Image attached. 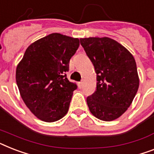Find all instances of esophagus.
Listing matches in <instances>:
<instances>
[{"label": "esophagus", "instance_id": "esophagus-1", "mask_svg": "<svg viewBox=\"0 0 154 154\" xmlns=\"http://www.w3.org/2000/svg\"><path fill=\"white\" fill-rule=\"evenodd\" d=\"M78 85H79V88H81V87H82V85H83V81H80L79 83H78Z\"/></svg>", "mask_w": 154, "mask_h": 154}]
</instances>
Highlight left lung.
Returning <instances> with one entry per match:
<instances>
[{
    "label": "left lung",
    "mask_w": 154,
    "mask_h": 154,
    "mask_svg": "<svg viewBox=\"0 0 154 154\" xmlns=\"http://www.w3.org/2000/svg\"><path fill=\"white\" fill-rule=\"evenodd\" d=\"M80 42L97 73V90L87 97L90 112L100 120L116 119L138 92L135 60L123 46L107 37L80 38Z\"/></svg>",
    "instance_id": "obj_1"
}]
</instances>
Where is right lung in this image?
I'll return each mask as SVG.
<instances>
[{"label": "right lung", "mask_w": 154, "mask_h": 154, "mask_svg": "<svg viewBox=\"0 0 154 154\" xmlns=\"http://www.w3.org/2000/svg\"><path fill=\"white\" fill-rule=\"evenodd\" d=\"M78 38L53 33L31 44L16 67V80L26 106L38 119L55 122L68 112L75 83L66 77Z\"/></svg>", "instance_id": "add662e5"}]
</instances>
